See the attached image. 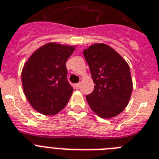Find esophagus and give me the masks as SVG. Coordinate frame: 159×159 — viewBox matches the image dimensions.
Returning <instances> with one entry per match:
<instances>
[{
	"mask_svg": "<svg viewBox=\"0 0 159 159\" xmlns=\"http://www.w3.org/2000/svg\"><path fill=\"white\" fill-rule=\"evenodd\" d=\"M80 86H81V82H79V83L75 84V88H76V89H79Z\"/></svg>",
	"mask_w": 159,
	"mask_h": 159,
	"instance_id": "obj_1",
	"label": "esophagus"
}]
</instances>
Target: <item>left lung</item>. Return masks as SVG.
I'll use <instances>...</instances> for the list:
<instances>
[{
  "instance_id": "8db88e82",
  "label": "left lung",
  "mask_w": 159,
  "mask_h": 159,
  "mask_svg": "<svg viewBox=\"0 0 159 159\" xmlns=\"http://www.w3.org/2000/svg\"><path fill=\"white\" fill-rule=\"evenodd\" d=\"M94 89L86 95L90 107L99 117L109 119L121 113L129 104L133 81L128 63L112 48L94 43L84 49Z\"/></svg>"
}]
</instances>
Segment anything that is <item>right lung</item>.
<instances>
[{
  "label": "right lung",
  "instance_id": "obj_1",
  "mask_svg": "<svg viewBox=\"0 0 159 159\" xmlns=\"http://www.w3.org/2000/svg\"><path fill=\"white\" fill-rule=\"evenodd\" d=\"M75 46L48 43L37 49L23 66L24 94L35 111L56 115L69 102L73 89L67 80L66 61Z\"/></svg>",
  "mask_w": 159,
  "mask_h": 159
}]
</instances>
